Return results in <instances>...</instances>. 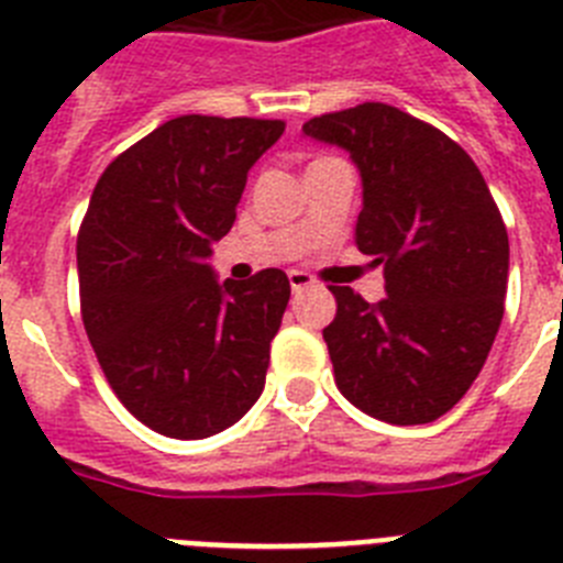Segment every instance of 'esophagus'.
I'll use <instances>...</instances> for the list:
<instances>
[{
  "mask_svg": "<svg viewBox=\"0 0 563 563\" xmlns=\"http://www.w3.org/2000/svg\"><path fill=\"white\" fill-rule=\"evenodd\" d=\"M287 276H290L292 292H301V290H305V287L316 285V278H312L310 273H305V271H290V273H287Z\"/></svg>",
  "mask_w": 563,
  "mask_h": 563,
  "instance_id": "34e87169",
  "label": "esophagus"
}]
</instances>
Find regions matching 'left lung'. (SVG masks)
Returning a JSON list of instances; mask_svg holds the SVG:
<instances>
[{"mask_svg": "<svg viewBox=\"0 0 563 563\" xmlns=\"http://www.w3.org/2000/svg\"><path fill=\"white\" fill-rule=\"evenodd\" d=\"M361 168L355 245L383 265L377 305L352 287L324 327L341 395L391 426L434 422L462 400L499 332L507 228L485 177L445 132L389 103H357L305 123Z\"/></svg>", "mask_w": 563, "mask_h": 563, "instance_id": "obj_1", "label": "left lung"}]
</instances>
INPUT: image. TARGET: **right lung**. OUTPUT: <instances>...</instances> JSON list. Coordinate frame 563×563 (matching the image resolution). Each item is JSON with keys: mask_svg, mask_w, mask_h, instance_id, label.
I'll use <instances>...</instances> for the list:
<instances>
[{"mask_svg": "<svg viewBox=\"0 0 563 563\" xmlns=\"http://www.w3.org/2000/svg\"><path fill=\"white\" fill-rule=\"evenodd\" d=\"M285 121L180 114L101 174L81 231V318L103 377L143 426L220 434L265 389L290 301L285 271L217 282L206 258Z\"/></svg>", "mask_w": 563, "mask_h": 563, "instance_id": "obj_1", "label": "right lung"}]
</instances>
